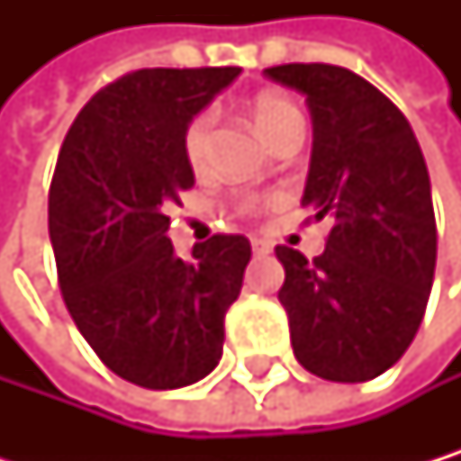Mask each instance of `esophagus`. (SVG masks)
<instances>
[{"mask_svg": "<svg viewBox=\"0 0 461 461\" xmlns=\"http://www.w3.org/2000/svg\"><path fill=\"white\" fill-rule=\"evenodd\" d=\"M251 249H254V254H271L274 251L271 240H262V238H251Z\"/></svg>", "mask_w": 461, "mask_h": 461, "instance_id": "esophagus-1", "label": "esophagus"}]
</instances>
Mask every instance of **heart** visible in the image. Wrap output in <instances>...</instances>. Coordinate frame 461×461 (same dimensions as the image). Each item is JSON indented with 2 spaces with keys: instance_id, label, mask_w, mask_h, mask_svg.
<instances>
[{
  "instance_id": "1",
  "label": "heart",
  "mask_w": 461,
  "mask_h": 461,
  "mask_svg": "<svg viewBox=\"0 0 461 461\" xmlns=\"http://www.w3.org/2000/svg\"><path fill=\"white\" fill-rule=\"evenodd\" d=\"M251 118H254V127L259 130V135L274 149L287 138H295V135L304 138V113H301L298 104L293 99H287L285 94L265 91V94L254 96ZM210 135H212V113H199L196 118H190V123L182 132L185 163L196 174L204 171L210 163ZM243 210L254 212L257 202L254 199L243 202Z\"/></svg>"
}]
</instances>
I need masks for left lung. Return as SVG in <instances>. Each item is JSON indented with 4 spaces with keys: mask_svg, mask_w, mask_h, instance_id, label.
Listing matches in <instances>:
<instances>
[{
    "mask_svg": "<svg viewBox=\"0 0 461 461\" xmlns=\"http://www.w3.org/2000/svg\"><path fill=\"white\" fill-rule=\"evenodd\" d=\"M265 77L307 96L312 157L301 207L331 218L312 262L276 246L295 359L326 382H367L415 340L437 262L423 151L403 113L359 74L287 63Z\"/></svg>",
    "mask_w": 461,
    "mask_h": 461,
    "instance_id": "obj_1",
    "label": "left lung"
}]
</instances>
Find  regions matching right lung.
I'll return each mask as SVG.
<instances>
[{"label":"right lung","mask_w":461,"mask_h":461,"mask_svg":"<svg viewBox=\"0 0 461 461\" xmlns=\"http://www.w3.org/2000/svg\"><path fill=\"white\" fill-rule=\"evenodd\" d=\"M240 68H140L87 102L49 187V238L63 301L99 359L146 390L204 379L223 354V318L251 243L212 235L174 254L179 193L193 187L182 132Z\"/></svg>","instance_id":"obj_1"}]
</instances>
